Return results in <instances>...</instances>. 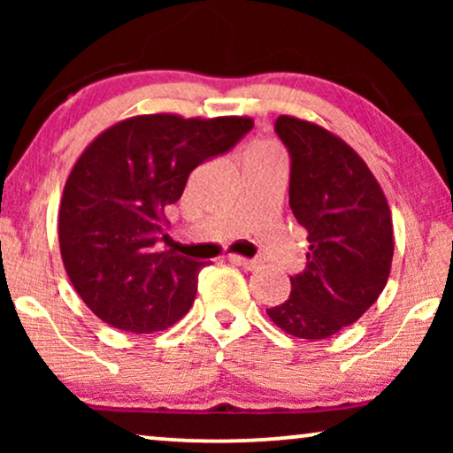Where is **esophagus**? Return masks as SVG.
<instances>
[{"label": "esophagus", "instance_id": "obj_1", "mask_svg": "<svg viewBox=\"0 0 453 453\" xmlns=\"http://www.w3.org/2000/svg\"><path fill=\"white\" fill-rule=\"evenodd\" d=\"M228 259H231L233 264L241 265V268H245V270H257V268H259L257 259H250V257L237 256V253H231V256H228Z\"/></svg>", "mask_w": 453, "mask_h": 453}]
</instances>
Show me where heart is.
Wrapping results in <instances>:
<instances>
[{
    "label": "heart",
    "instance_id": "obj_1",
    "mask_svg": "<svg viewBox=\"0 0 453 453\" xmlns=\"http://www.w3.org/2000/svg\"><path fill=\"white\" fill-rule=\"evenodd\" d=\"M257 148H270V146H257Z\"/></svg>",
    "mask_w": 453,
    "mask_h": 453
}]
</instances>
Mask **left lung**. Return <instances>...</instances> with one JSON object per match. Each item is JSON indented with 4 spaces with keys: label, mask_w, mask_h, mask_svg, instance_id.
Segmentation results:
<instances>
[{
    "label": "left lung",
    "mask_w": 453,
    "mask_h": 453,
    "mask_svg": "<svg viewBox=\"0 0 453 453\" xmlns=\"http://www.w3.org/2000/svg\"><path fill=\"white\" fill-rule=\"evenodd\" d=\"M290 154L288 203L307 231V268L290 295L265 309L282 332L321 340L355 324L386 288L394 257L392 210L367 163L336 134L280 115Z\"/></svg>",
    "instance_id": "obj_1"
}]
</instances>
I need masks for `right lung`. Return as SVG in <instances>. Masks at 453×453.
Wrapping results in <instances>:
<instances>
[{
    "label": "right lung",
    "instance_id": "obj_1",
    "mask_svg": "<svg viewBox=\"0 0 453 453\" xmlns=\"http://www.w3.org/2000/svg\"><path fill=\"white\" fill-rule=\"evenodd\" d=\"M253 127L251 117L135 115L98 134L67 175L59 251L86 307L117 330L163 332L194 305L202 262L154 251L189 173Z\"/></svg>",
    "mask_w": 453,
    "mask_h": 453
}]
</instances>
